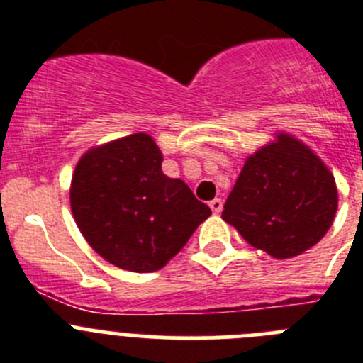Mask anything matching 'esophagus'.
I'll list each match as a JSON object with an SVG mask.
<instances>
[{
	"label": "esophagus",
	"mask_w": 363,
	"mask_h": 363,
	"mask_svg": "<svg viewBox=\"0 0 363 363\" xmlns=\"http://www.w3.org/2000/svg\"><path fill=\"white\" fill-rule=\"evenodd\" d=\"M209 207L213 209L214 214H220L221 209H223V201H221L220 198H214L213 201H209Z\"/></svg>",
	"instance_id": "obj_1"
}]
</instances>
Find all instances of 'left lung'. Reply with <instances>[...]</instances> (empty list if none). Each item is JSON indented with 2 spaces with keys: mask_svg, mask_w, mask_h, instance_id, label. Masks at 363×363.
<instances>
[{
  "mask_svg": "<svg viewBox=\"0 0 363 363\" xmlns=\"http://www.w3.org/2000/svg\"><path fill=\"white\" fill-rule=\"evenodd\" d=\"M338 191L325 163L289 134L249 156L221 218L247 243L278 259L293 258L325 236Z\"/></svg>",
  "mask_w": 363,
  "mask_h": 363,
  "instance_id": "obj_1",
  "label": "left lung"
}]
</instances>
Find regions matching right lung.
<instances>
[{
	"label": "right lung",
	"instance_id": "1",
	"mask_svg": "<svg viewBox=\"0 0 363 363\" xmlns=\"http://www.w3.org/2000/svg\"><path fill=\"white\" fill-rule=\"evenodd\" d=\"M162 162L152 138L138 133L83 154L72 174L70 207L79 230L125 271L162 269L211 216L182 179L163 174Z\"/></svg>",
	"mask_w": 363,
	"mask_h": 363
}]
</instances>
